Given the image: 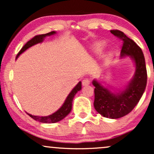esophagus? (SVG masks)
<instances>
[{"label": "esophagus", "instance_id": "34e87169", "mask_svg": "<svg viewBox=\"0 0 154 154\" xmlns=\"http://www.w3.org/2000/svg\"><path fill=\"white\" fill-rule=\"evenodd\" d=\"M91 84V81L88 79H85L82 81V86H88Z\"/></svg>", "mask_w": 154, "mask_h": 154}]
</instances>
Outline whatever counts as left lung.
Segmentation results:
<instances>
[{"label":"left lung","mask_w":154,"mask_h":154,"mask_svg":"<svg viewBox=\"0 0 154 154\" xmlns=\"http://www.w3.org/2000/svg\"><path fill=\"white\" fill-rule=\"evenodd\" d=\"M114 36L122 40L121 56H130L135 63V72L125 91L114 94L100 82L93 80L95 86V109L100 115L118 119L131 112L143 94L147 83V71L143 51L132 39L118 29L111 30Z\"/></svg>","instance_id":"8db88e82"}]
</instances>
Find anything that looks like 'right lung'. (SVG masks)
I'll return each mask as SVG.
<instances>
[{"label": "right lung", "instance_id": "obj_1", "mask_svg": "<svg viewBox=\"0 0 154 154\" xmlns=\"http://www.w3.org/2000/svg\"><path fill=\"white\" fill-rule=\"evenodd\" d=\"M56 33V32L53 31L51 32L46 33V34H43V35H35L34 38H32L30 40L26 43L25 45H24L22 48L19 52L17 54V58L22 53L24 52V51H26V49L29 48V47L32 46V45H35V44L41 43L43 42V39L46 36H50V35H52ZM81 82H79L77 85L75 86V88L71 91V93L69 94L68 96H67L66 100L64 101V103L62 105L60 109L58 110L57 111L52 114L51 115L47 116H33L31 115V114H27L28 115L30 116L31 118H32L33 119L36 120V121L40 122L42 123H56L57 122L61 121L62 120L63 118L66 117V116L69 114V112L72 110V100H73L74 97L76 93H77L79 91H80L81 88H82V85H81Z\"/></svg>", "mask_w": 154, "mask_h": 154}]
</instances>
